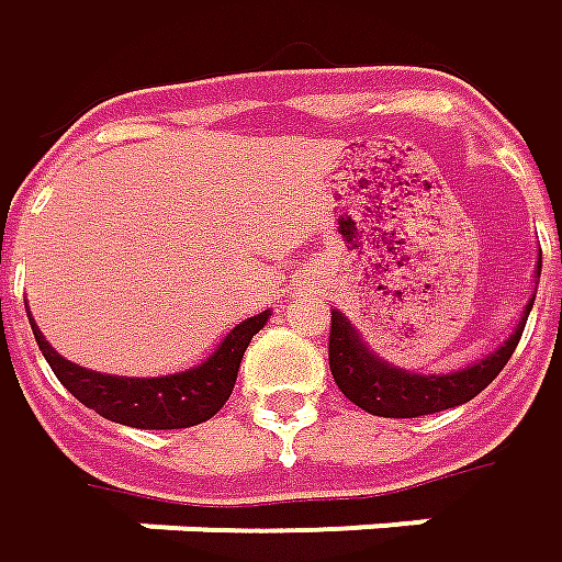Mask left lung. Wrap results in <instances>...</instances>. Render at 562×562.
<instances>
[{"label": "left lung", "mask_w": 562, "mask_h": 562, "mask_svg": "<svg viewBox=\"0 0 562 562\" xmlns=\"http://www.w3.org/2000/svg\"><path fill=\"white\" fill-rule=\"evenodd\" d=\"M538 274H541V262H538ZM532 303H536V293L522 308L514 334L501 342L495 352L476 359L461 371H448V374H414V371L383 361L361 342L359 330L349 325V318L334 308L330 312V342H327L330 374L349 402H356L361 412L378 414V417H420V414H436L454 408V405H464L473 395L483 393L485 386L498 378L507 359L514 356L526 318L532 312Z\"/></svg>", "instance_id": "1"}]
</instances>
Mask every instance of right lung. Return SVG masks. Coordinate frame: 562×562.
I'll use <instances>...</instances> for the list:
<instances>
[{
	"mask_svg": "<svg viewBox=\"0 0 562 562\" xmlns=\"http://www.w3.org/2000/svg\"><path fill=\"white\" fill-rule=\"evenodd\" d=\"M269 308L240 325L216 346V352L201 364L179 371V374H164V378H116V374H98L82 364H74L58 356L40 327L33 325V337L43 349L48 368L55 378L79 398L86 408H92L101 417L123 424V427H138V430H182V427H198L210 420L228 402L235 390L237 368L247 352V346L262 325L269 322Z\"/></svg>",
	"mask_w": 562,
	"mask_h": 562,
	"instance_id": "obj_1",
	"label": "right lung"
}]
</instances>
